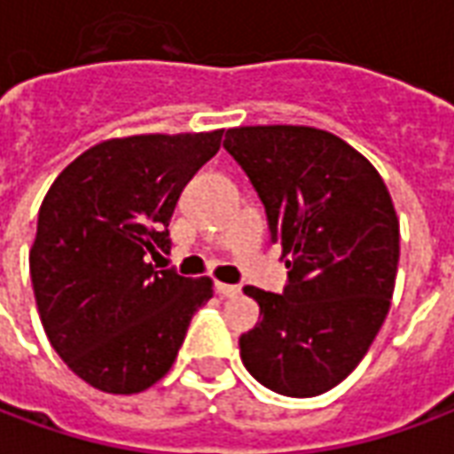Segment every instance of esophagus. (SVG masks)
Listing matches in <instances>:
<instances>
[{
	"label": "esophagus",
	"mask_w": 454,
	"mask_h": 454,
	"mask_svg": "<svg viewBox=\"0 0 454 454\" xmlns=\"http://www.w3.org/2000/svg\"><path fill=\"white\" fill-rule=\"evenodd\" d=\"M216 294L223 299H233L240 294V286L238 285H226V282H216Z\"/></svg>",
	"instance_id": "obj_1"
}]
</instances>
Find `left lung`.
I'll return each mask as SVG.
<instances>
[{
  "mask_svg": "<svg viewBox=\"0 0 454 454\" xmlns=\"http://www.w3.org/2000/svg\"><path fill=\"white\" fill-rule=\"evenodd\" d=\"M223 148L262 199L289 270L285 294L243 289L262 321L240 335V360L277 394H325L360 364L389 314L399 267L389 189L362 153L314 126H238Z\"/></svg>",
  "mask_w": 454,
  "mask_h": 454,
  "instance_id": "8db88e82",
  "label": "left lung"
}]
</instances>
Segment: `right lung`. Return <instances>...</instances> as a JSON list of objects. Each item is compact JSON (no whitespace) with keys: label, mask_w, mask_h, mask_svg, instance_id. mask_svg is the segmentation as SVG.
Masks as SVG:
<instances>
[{"label":"right lung","mask_w":454,"mask_h":454,"mask_svg":"<svg viewBox=\"0 0 454 454\" xmlns=\"http://www.w3.org/2000/svg\"><path fill=\"white\" fill-rule=\"evenodd\" d=\"M223 129L143 133L84 150L48 189L28 253L35 306L70 370L106 394H138L169 372L189 321L214 296L208 277L155 270L189 179Z\"/></svg>","instance_id":"add662e5"}]
</instances>
